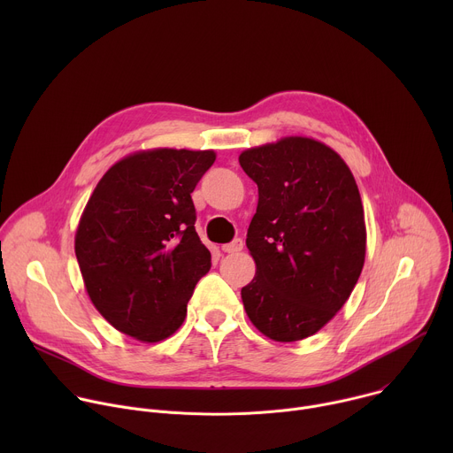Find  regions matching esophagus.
Wrapping results in <instances>:
<instances>
[{
  "label": "esophagus",
  "instance_id": "obj_1",
  "mask_svg": "<svg viewBox=\"0 0 453 453\" xmlns=\"http://www.w3.org/2000/svg\"><path fill=\"white\" fill-rule=\"evenodd\" d=\"M242 249H243V240H242V238H234L233 242L222 245V250H224V252H229V254L238 252V250H242Z\"/></svg>",
  "mask_w": 453,
  "mask_h": 453
}]
</instances>
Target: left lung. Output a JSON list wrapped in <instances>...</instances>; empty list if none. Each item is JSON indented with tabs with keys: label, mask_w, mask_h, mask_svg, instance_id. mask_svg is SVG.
<instances>
[{
	"label": "left lung",
	"mask_w": 453,
	"mask_h": 453,
	"mask_svg": "<svg viewBox=\"0 0 453 453\" xmlns=\"http://www.w3.org/2000/svg\"><path fill=\"white\" fill-rule=\"evenodd\" d=\"M257 184L247 229L256 276L242 288L252 325L278 342L317 334L344 306L365 260L358 186L342 157L310 138H283L238 157Z\"/></svg>",
	"instance_id": "left-lung-1"
}]
</instances>
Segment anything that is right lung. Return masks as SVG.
<instances>
[{"mask_svg":"<svg viewBox=\"0 0 453 453\" xmlns=\"http://www.w3.org/2000/svg\"><path fill=\"white\" fill-rule=\"evenodd\" d=\"M213 163V150L156 149L118 161L96 184L75 254L95 308L118 332L159 342L182 325L211 269L191 193Z\"/></svg>","mask_w":453,"mask_h":453,"instance_id":"obj_1","label":"right lung"}]
</instances>
